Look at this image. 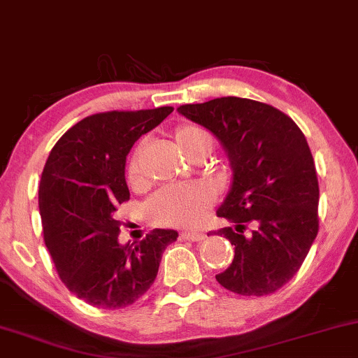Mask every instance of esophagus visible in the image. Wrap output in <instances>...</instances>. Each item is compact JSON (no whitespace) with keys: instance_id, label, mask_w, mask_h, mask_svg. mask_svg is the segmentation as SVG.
Returning a JSON list of instances; mask_svg holds the SVG:
<instances>
[{"instance_id":"esophagus-1","label":"esophagus","mask_w":358,"mask_h":358,"mask_svg":"<svg viewBox=\"0 0 358 358\" xmlns=\"http://www.w3.org/2000/svg\"><path fill=\"white\" fill-rule=\"evenodd\" d=\"M183 240H190V242H201V240H205V234H201V231H183V234H180Z\"/></svg>"}]
</instances>
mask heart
Listing matches in <instances>:
<instances>
[{
	"label": "heart",
	"mask_w": 358,
	"mask_h": 358,
	"mask_svg": "<svg viewBox=\"0 0 358 358\" xmlns=\"http://www.w3.org/2000/svg\"><path fill=\"white\" fill-rule=\"evenodd\" d=\"M175 141L187 157L195 158L200 153H210L212 136L195 124H180L175 128ZM141 148L136 145L127 165V178L130 183L141 180ZM213 203L212 192L203 185L163 187L146 201V213L152 222L168 227H195L203 220L206 210Z\"/></svg>",
	"instance_id": "heart-1"
}]
</instances>
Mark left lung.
<instances>
[{
  "mask_svg": "<svg viewBox=\"0 0 358 358\" xmlns=\"http://www.w3.org/2000/svg\"><path fill=\"white\" fill-rule=\"evenodd\" d=\"M178 111L222 141L234 168L217 215L235 228L210 234L230 240L235 257L215 278L238 295L273 294L299 272L318 234V180L305 135L283 111L248 98H215ZM248 224L254 228L245 234Z\"/></svg>",
  "mask_w": 358,
  "mask_h": 358,
  "instance_id": "8db88e82",
  "label": "left lung"
}]
</instances>
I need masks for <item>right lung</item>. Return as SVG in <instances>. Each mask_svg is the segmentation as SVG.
<instances>
[{"instance_id": "add662e5", "label": "right lung", "mask_w": 358, "mask_h": 358, "mask_svg": "<svg viewBox=\"0 0 358 358\" xmlns=\"http://www.w3.org/2000/svg\"><path fill=\"white\" fill-rule=\"evenodd\" d=\"M171 106L86 116L56 141L43 168V236L56 272L71 294L93 307L135 303L152 287L175 230L150 231L135 247L120 245L118 206L130 200L124 163L135 141Z\"/></svg>"}]
</instances>
